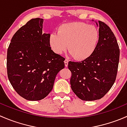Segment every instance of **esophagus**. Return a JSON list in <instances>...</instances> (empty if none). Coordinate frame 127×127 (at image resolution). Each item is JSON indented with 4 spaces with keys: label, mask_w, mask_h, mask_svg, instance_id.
<instances>
[{
    "label": "esophagus",
    "mask_w": 127,
    "mask_h": 127,
    "mask_svg": "<svg viewBox=\"0 0 127 127\" xmlns=\"http://www.w3.org/2000/svg\"><path fill=\"white\" fill-rule=\"evenodd\" d=\"M68 62L69 61L68 60H67V59H66V60H64V65L66 67H67V66H68Z\"/></svg>",
    "instance_id": "34e87169"
}]
</instances>
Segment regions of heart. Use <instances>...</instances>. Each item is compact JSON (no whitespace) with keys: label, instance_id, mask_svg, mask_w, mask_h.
<instances>
[{"label":"heart","instance_id":"b5f03b06","mask_svg":"<svg viewBox=\"0 0 127 127\" xmlns=\"http://www.w3.org/2000/svg\"><path fill=\"white\" fill-rule=\"evenodd\" d=\"M99 32L94 25L82 22L64 23L51 33L49 43L56 54L68 50L75 60H83L90 56L98 45Z\"/></svg>","mask_w":127,"mask_h":127}]
</instances>
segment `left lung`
<instances>
[{
    "mask_svg": "<svg viewBox=\"0 0 127 127\" xmlns=\"http://www.w3.org/2000/svg\"><path fill=\"white\" fill-rule=\"evenodd\" d=\"M96 24L99 39L95 52L80 62L68 63L72 90L84 101L103 98L114 84L118 69L120 50L116 37L104 23Z\"/></svg>",
    "mask_w": 127,
    "mask_h": 127,
    "instance_id": "8db88e82",
    "label": "left lung"
}]
</instances>
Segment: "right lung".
Here are the masks:
<instances>
[{"mask_svg": "<svg viewBox=\"0 0 127 127\" xmlns=\"http://www.w3.org/2000/svg\"><path fill=\"white\" fill-rule=\"evenodd\" d=\"M43 20L31 19L16 32L7 50V74L24 99L39 101L52 90L65 59L51 50L50 34L42 33Z\"/></svg>", "mask_w": 127, "mask_h": 127, "instance_id": "obj_1", "label": "right lung"}]
</instances>
